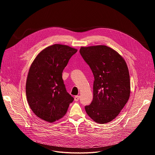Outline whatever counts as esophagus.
I'll use <instances>...</instances> for the list:
<instances>
[{"mask_svg": "<svg viewBox=\"0 0 155 155\" xmlns=\"http://www.w3.org/2000/svg\"><path fill=\"white\" fill-rule=\"evenodd\" d=\"M79 99H80V96H75V97H74L75 101L77 102V101H79Z\"/></svg>", "mask_w": 155, "mask_h": 155, "instance_id": "obj_1", "label": "esophagus"}]
</instances>
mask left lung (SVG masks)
I'll return each instance as SVG.
<instances>
[{
  "label": "left lung",
  "mask_w": 155,
  "mask_h": 155,
  "mask_svg": "<svg viewBox=\"0 0 155 155\" xmlns=\"http://www.w3.org/2000/svg\"><path fill=\"white\" fill-rule=\"evenodd\" d=\"M80 53L94 78L93 99L84 107L86 114L96 123H108L118 115L129 98L127 64L116 51L105 45L81 47Z\"/></svg>",
  "instance_id": "1"
}]
</instances>
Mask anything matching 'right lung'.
<instances>
[{
	"label": "right lung",
	"instance_id": "obj_1",
	"mask_svg": "<svg viewBox=\"0 0 155 155\" xmlns=\"http://www.w3.org/2000/svg\"><path fill=\"white\" fill-rule=\"evenodd\" d=\"M77 51L55 44L42 50L31 64L26 85L27 100L32 112L43 120L53 123L59 120L74 101L66 90L62 74Z\"/></svg>",
	"mask_w": 155,
	"mask_h": 155
}]
</instances>
